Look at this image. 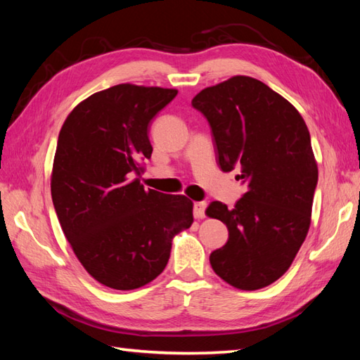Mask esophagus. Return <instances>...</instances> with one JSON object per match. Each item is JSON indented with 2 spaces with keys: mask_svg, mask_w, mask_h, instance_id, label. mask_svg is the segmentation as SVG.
Returning a JSON list of instances; mask_svg holds the SVG:
<instances>
[{
  "mask_svg": "<svg viewBox=\"0 0 360 360\" xmlns=\"http://www.w3.org/2000/svg\"><path fill=\"white\" fill-rule=\"evenodd\" d=\"M205 207H207V204H205L204 201H200V202H195L193 204V215L195 218L201 219L205 217Z\"/></svg>",
  "mask_w": 360,
  "mask_h": 360,
  "instance_id": "obj_1",
  "label": "esophagus"
}]
</instances>
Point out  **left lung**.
I'll return each mask as SVG.
<instances>
[{
  "label": "left lung",
  "instance_id": "obj_1",
  "mask_svg": "<svg viewBox=\"0 0 360 360\" xmlns=\"http://www.w3.org/2000/svg\"><path fill=\"white\" fill-rule=\"evenodd\" d=\"M192 106L209 122L221 170L240 167L248 188L233 209L213 201L205 210L229 231L210 264L233 288L269 286L309 231L319 170L308 127L286 98L246 75L202 89Z\"/></svg>",
  "mask_w": 360,
  "mask_h": 360
}]
</instances>
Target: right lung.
<instances>
[{"label": "right lung", "mask_w": 360, "mask_h": 360, "mask_svg": "<svg viewBox=\"0 0 360 360\" xmlns=\"http://www.w3.org/2000/svg\"><path fill=\"white\" fill-rule=\"evenodd\" d=\"M176 94L122 83L80 102L60 129L53 209L82 266L108 288L129 290L155 280L173 236L193 223L188 198L145 190L133 178L151 158V119Z\"/></svg>", "instance_id": "obj_1"}]
</instances>
